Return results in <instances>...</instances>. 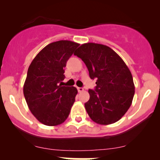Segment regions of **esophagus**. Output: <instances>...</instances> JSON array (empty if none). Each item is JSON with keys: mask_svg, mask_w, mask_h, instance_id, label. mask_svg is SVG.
I'll return each mask as SVG.
<instances>
[{"mask_svg": "<svg viewBox=\"0 0 160 160\" xmlns=\"http://www.w3.org/2000/svg\"><path fill=\"white\" fill-rule=\"evenodd\" d=\"M78 90L79 92H81L83 91L84 89H83V88H82V87H78Z\"/></svg>", "mask_w": 160, "mask_h": 160, "instance_id": "34e87169", "label": "esophagus"}]
</instances>
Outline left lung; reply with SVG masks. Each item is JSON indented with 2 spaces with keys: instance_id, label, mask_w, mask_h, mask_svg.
Wrapping results in <instances>:
<instances>
[{
  "instance_id": "1",
  "label": "left lung",
  "mask_w": 160,
  "mask_h": 160,
  "mask_svg": "<svg viewBox=\"0 0 160 160\" xmlns=\"http://www.w3.org/2000/svg\"><path fill=\"white\" fill-rule=\"evenodd\" d=\"M86 64L95 90L89 89L85 108L92 120L109 125L120 120L131 106L135 95L132 75L121 57L108 46L83 43L74 52Z\"/></svg>"
}]
</instances>
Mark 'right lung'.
Segmentation results:
<instances>
[{
	"label": "right lung",
	"mask_w": 160,
	"mask_h": 160,
	"mask_svg": "<svg viewBox=\"0 0 160 160\" xmlns=\"http://www.w3.org/2000/svg\"><path fill=\"white\" fill-rule=\"evenodd\" d=\"M79 43L58 40L48 44L35 56L28 70L23 92L29 110L46 126L62 124L68 117L78 89L62 86L67 61Z\"/></svg>",
	"instance_id": "right-lung-1"
}]
</instances>
